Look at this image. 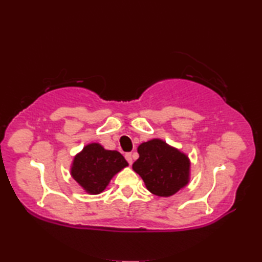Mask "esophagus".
I'll return each instance as SVG.
<instances>
[{"label":"esophagus","instance_id":"34e87169","mask_svg":"<svg viewBox=\"0 0 262 262\" xmlns=\"http://www.w3.org/2000/svg\"><path fill=\"white\" fill-rule=\"evenodd\" d=\"M125 158H126L128 163H129V164L133 163V155H132V153H126L125 154Z\"/></svg>","mask_w":262,"mask_h":262}]
</instances>
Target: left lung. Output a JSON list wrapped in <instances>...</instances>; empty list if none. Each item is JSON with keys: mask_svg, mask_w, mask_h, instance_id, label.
I'll return each instance as SVG.
<instances>
[{"mask_svg": "<svg viewBox=\"0 0 262 262\" xmlns=\"http://www.w3.org/2000/svg\"><path fill=\"white\" fill-rule=\"evenodd\" d=\"M137 152L133 170L153 194L170 197L188 185L190 161L185 153L159 138L142 143Z\"/></svg>", "mask_w": 262, "mask_h": 262, "instance_id": "1", "label": "left lung"}]
</instances>
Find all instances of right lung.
Wrapping results in <instances>:
<instances>
[{
	"label": "right lung",
	"mask_w": 262,
	"mask_h": 262,
	"mask_svg": "<svg viewBox=\"0 0 262 262\" xmlns=\"http://www.w3.org/2000/svg\"><path fill=\"white\" fill-rule=\"evenodd\" d=\"M127 165V161L118 151H109L98 143H91L75 155L71 174L88 193L98 194Z\"/></svg>",
	"instance_id": "right-lung-1"
}]
</instances>
